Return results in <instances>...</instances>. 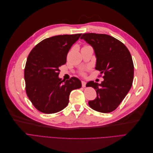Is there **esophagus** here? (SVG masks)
Returning <instances> with one entry per match:
<instances>
[{
	"label": "esophagus",
	"mask_w": 153,
	"mask_h": 153,
	"mask_svg": "<svg viewBox=\"0 0 153 153\" xmlns=\"http://www.w3.org/2000/svg\"><path fill=\"white\" fill-rule=\"evenodd\" d=\"M86 85V82H84V81H82V87H85Z\"/></svg>",
	"instance_id": "1"
}]
</instances>
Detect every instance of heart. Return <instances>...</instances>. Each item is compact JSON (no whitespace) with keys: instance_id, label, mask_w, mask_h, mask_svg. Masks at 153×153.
I'll list each match as a JSON object with an SVG mask.
<instances>
[{"instance_id":"heart-1","label":"heart","mask_w":153,"mask_h":153,"mask_svg":"<svg viewBox=\"0 0 153 153\" xmlns=\"http://www.w3.org/2000/svg\"><path fill=\"white\" fill-rule=\"evenodd\" d=\"M90 47V46H89V45H84V47ZM80 75H81L82 76H85V71H80Z\"/></svg>"}]
</instances>
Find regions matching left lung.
Returning <instances> with one entry per match:
<instances>
[{
	"instance_id": "1",
	"label": "left lung",
	"mask_w": 153,
	"mask_h": 153,
	"mask_svg": "<svg viewBox=\"0 0 153 153\" xmlns=\"http://www.w3.org/2000/svg\"><path fill=\"white\" fill-rule=\"evenodd\" d=\"M80 39L93 47L96 57L95 68L104 74V80L100 84L94 81L87 84V87L96 89L97 94L94 100L89 101V105L100 112H112L132 85L134 66L131 53L121 41L107 34L85 33Z\"/></svg>"
}]
</instances>
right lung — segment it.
Listing matches in <instances>:
<instances>
[{
  "label": "right lung",
  "mask_w": 153,
  "mask_h": 153,
  "mask_svg": "<svg viewBox=\"0 0 153 153\" xmlns=\"http://www.w3.org/2000/svg\"><path fill=\"white\" fill-rule=\"evenodd\" d=\"M82 34L59 35L45 39L31 50L24 69L25 91L34 107L44 114H54L66 107L73 90L82 83L71 77L62 80L59 68L66 62L71 46Z\"/></svg>",
  "instance_id": "right-lung-1"
}]
</instances>
